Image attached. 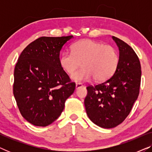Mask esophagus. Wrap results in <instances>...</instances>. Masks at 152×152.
Wrapping results in <instances>:
<instances>
[{"label":"esophagus","mask_w":152,"mask_h":152,"mask_svg":"<svg viewBox=\"0 0 152 152\" xmlns=\"http://www.w3.org/2000/svg\"><path fill=\"white\" fill-rule=\"evenodd\" d=\"M82 86H83V85L82 84H80V83H77V84H76V85H75V88L78 89Z\"/></svg>","instance_id":"34e87169"}]
</instances>
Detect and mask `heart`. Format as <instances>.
<instances>
[{
    "label": "heart",
    "instance_id": "b5f03b06",
    "mask_svg": "<svg viewBox=\"0 0 152 152\" xmlns=\"http://www.w3.org/2000/svg\"><path fill=\"white\" fill-rule=\"evenodd\" d=\"M59 65L68 74H72L80 65L82 68L72 75L75 82H104L114 74L119 57L115 48L91 39H83L71 46V53L64 51L59 56Z\"/></svg>",
    "mask_w": 152,
    "mask_h": 152
}]
</instances>
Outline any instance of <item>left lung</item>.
Returning a JSON list of instances; mask_svg holds the SVG:
<instances>
[{
  "label": "left lung",
  "mask_w": 152,
  "mask_h": 152,
  "mask_svg": "<svg viewBox=\"0 0 152 152\" xmlns=\"http://www.w3.org/2000/svg\"><path fill=\"white\" fill-rule=\"evenodd\" d=\"M112 39L119 49V62L113 75L95 86H87L84 105L91 121L102 128H113L129 114L139 95L141 66L138 56L127 43Z\"/></svg>",
  "instance_id": "obj_1"
}]
</instances>
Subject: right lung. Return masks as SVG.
Returning <instances> with one entry per match:
<instances>
[{"mask_svg": "<svg viewBox=\"0 0 152 152\" xmlns=\"http://www.w3.org/2000/svg\"><path fill=\"white\" fill-rule=\"evenodd\" d=\"M73 36L42 37L30 43L14 68V96L23 117L37 126L55 121L75 88L59 65L60 51Z\"/></svg>", "mask_w": 152, "mask_h": 152, "instance_id": "1", "label": "right lung"}]
</instances>
